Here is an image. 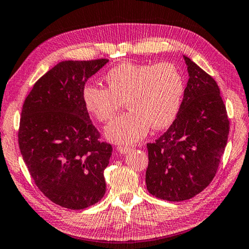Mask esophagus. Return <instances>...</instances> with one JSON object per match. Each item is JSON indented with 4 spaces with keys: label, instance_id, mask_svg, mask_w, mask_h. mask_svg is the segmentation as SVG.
Returning <instances> with one entry per match:
<instances>
[{
    "label": "esophagus",
    "instance_id": "34e87169",
    "mask_svg": "<svg viewBox=\"0 0 249 249\" xmlns=\"http://www.w3.org/2000/svg\"><path fill=\"white\" fill-rule=\"evenodd\" d=\"M116 149H117V151L122 153V155H125V153H127L129 150H132V148L127 147V146H119Z\"/></svg>",
    "mask_w": 249,
    "mask_h": 249
}]
</instances>
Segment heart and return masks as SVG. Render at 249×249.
Returning a JSON list of instances; mask_svg holds the SVG:
<instances>
[{"mask_svg": "<svg viewBox=\"0 0 249 249\" xmlns=\"http://www.w3.org/2000/svg\"><path fill=\"white\" fill-rule=\"evenodd\" d=\"M109 87L88 85L84 90L87 109L100 122L114 117L124 101L129 110L107 126V137L114 142H137L149 127L161 129L178 115L184 93V79L178 66L122 63L107 71Z\"/></svg>", "mask_w": 249, "mask_h": 249, "instance_id": "1", "label": "heart"}]
</instances>
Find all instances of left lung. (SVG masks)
Returning a JSON list of instances; mask_svg holds the SVG:
<instances>
[{
  "mask_svg": "<svg viewBox=\"0 0 249 249\" xmlns=\"http://www.w3.org/2000/svg\"><path fill=\"white\" fill-rule=\"evenodd\" d=\"M189 79L168 130L147 143V189L169 201L191 199L215 176L228 142L230 121L216 81L184 56Z\"/></svg>",
  "mask_w": 249,
  "mask_h": 249,
  "instance_id": "1",
  "label": "left lung"
}]
</instances>
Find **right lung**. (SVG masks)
<instances>
[{"label":"right lung","instance_id":"right-lung-1","mask_svg":"<svg viewBox=\"0 0 249 249\" xmlns=\"http://www.w3.org/2000/svg\"><path fill=\"white\" fill-rule=\"evenodd\" d=\"M107 62H60L37 80L22 106L18 129L22 159L43 195L67 209H85L106 194L103 172L112 146L99 140L84 89Z\"/></svg>","mask_w":249,"mask_h":249}]
</instances>
